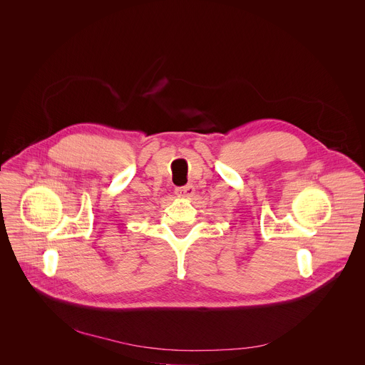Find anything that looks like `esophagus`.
<instances>
[{
  "mask_svg": "<svg viewBox=\"0 0 365 365\" xmlns=\"http://www.w3.org/2000/svg\"><path fill=\"white\" fill-rule=\"evenodd\" d=\"M195 193V187L193 185H186V186H182V187H178L176 189V195L182 199H190Z\"/></svg>",
  "mask_w": 365,
  "mask_h": 365,
  "instance_id": "esophagus-1",
  "label": "esophagus"
}]
</instances>
